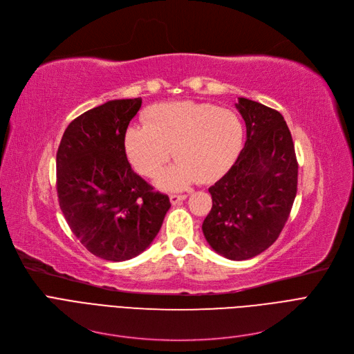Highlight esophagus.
I'll return each mask as SVG.
<instances>
[{
	"instance_id": "esophagus-1",
	"label": "esophagus",
	"mask_w": 354,
	"mask_h": 354,
	"mask_svg": "<svg viewBox=\"0 0 354 354\" xmlns=\"http://www.w3.org/2000/svg\"><path fill=\"white\" fill-rule=\"evenodd\" d=\"M187 198H188L187 194H172V195L169 196L172 205H176V203H180L182 201H185Z\"/></svg>"
}]
</instances>
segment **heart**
<instances>
[{
	"instance_id": "b5f03b06",
	"label": "heart",
	"mask_w": 354,
	"mask_h": 354,
	"mask_svg": "<svg viewBox=\"0 0 354 354\" xmlns=\"http://www.w3.org/2000/svg\"><path fill=\"white\" fill-rule=\"evenodd\" d=\"M244 139L234 110L207 103H162L147 110L146 124L126 133V152L136 169L156 176L174 156L179 160L159 176L165 189H180L195 180L211 182L235 160Z\"/></svg>"
}]
</instances>
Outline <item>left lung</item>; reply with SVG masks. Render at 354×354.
<instances>
[{
  "instance_id": "1",
  "label": "left lung",
  "mask_w": 354,
  "mask_h": 354,
  "mask_svg": "<svg viewBox=\"0 0 354 354\" xmlns=\"http://www.w3.org/2000/svg\"><path fill=\"white\" fill-rule=\"evenodd\" d=\"M236 109L247 126L245 146L209 188L212 208L202 231L218 254L241 261L266 251L281 234L297 195L299 162L280 111L244 97Z\"/></svg>"
}]
</instances>
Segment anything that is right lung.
Here are the masks:
<instances>
[{"label":"right lung","instance_id":"obj_1","mask_svg":"<svg viewBox=\"0 0 354 354\" xmlns=\"http://www.w3.org/2000/svg\"><path fill=\"white\" fill-rule=\"evenodd\" d=\"M142 99L110 100L66 129L57 151V196L73 234L99 258L126 261L143 252L171 208L130 166L124 136Z\"/></svg>","mask_w":354,"mask_h":354}]
</instances>
